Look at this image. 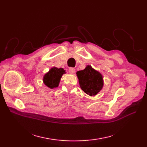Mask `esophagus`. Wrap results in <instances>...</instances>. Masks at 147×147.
Masks as SVG:
<instances>
[{"instance_id":"1","label":"esophagus","mask_w":147,"mask_h":147,"mask_svg":"<svg viewBox=\"0 0 147 147\" xmlns=\"http://www.w3.org/2000/svg\"><path fill=\"white\" fill-rule=\"evenodd\" d=\"M69 71L70 74H74L75 72V69L74 67H70L69 69Z\"/></svg>"}]
</instances>
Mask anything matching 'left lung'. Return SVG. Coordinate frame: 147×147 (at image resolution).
Segmentation results:
<instances>
[{
  "mask_svg": "<svg viewBox=\"0 0 147 147\" xmlns=\"http://www.w3.org/2000/svg\"><path fill=\"white\" fill-rule=\"evenodd\" d=\"M77 75L81 89L87 94L94 96L103 87L102 75L91 65H87L84 70L78 71Z\"/></svg>",
  "mask_w": 147,
  "mask_h": 147,
  "instance_id": "obj_1",
  "label": "left lung"
}]
</instances>
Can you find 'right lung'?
I'll use <instances>...</instances> for the list:
<instances>
[{"instance_id":"right-lung-1","label":"right lung","mask_w":147,"mask_h":147,"mask_svg":"<svg viewBox=\"0 0 147 147\" xmlns=\"http://www.w3.org/2000/svg\"><path fill=\"white\" fill-rule=\"evenodd\" d=\"M65 71L63 69H57L56 67L51 68L49 72L45 75L43 77V82L50 88H54L59 85L60 79Z\"/></svg>"}]
</instances>
